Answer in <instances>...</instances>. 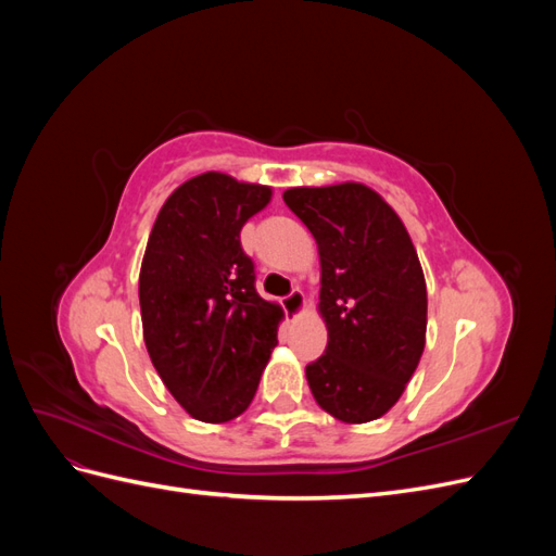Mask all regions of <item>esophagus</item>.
<instances>
[{"label": "esophagus", "mask_w": 556, "mask_h": 556, "mask_svg": "<svg viewBox=\"0 0 556 556\" xmlns=\"http://www.w3.org/2000/svg\"><path fill=\"white\" fill-rule=\"evenodd\" d=\"M304 306H306V299H304V292H301L299 288L292 290L288 296H282V308H285V313L292 315V317L301 315Z\"/></svg>", "instance_id": "1"}]
</instances>
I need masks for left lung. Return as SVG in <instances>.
Here are the masks:
<instances>
[{"instance_id": "1", "label": "left lung", "mask_w": 556, "mask_h": 556, "mask_svg": "<svg viewBox=\"0 0 556 556\" xmlns=\"http://www.w3.org/2000/svg\"><path fill=\"white\" fill-rule=\"evenodd\" d=\"M319 250L329 341L306 366L319 408L348 425L371 422L406 390L425 350L427 282L406 227L362 182L282 194Z\"/></svg>"}]
</instances>
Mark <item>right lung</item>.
Returning a JSON list of instances; mask_svg holds the SVG:
<instances>
[{"label": "right lung", "instance_id": "1", "mask_svg": "<svg viewBox=\"0 0 556 556\" xmlns=\"http://www.w3.org/2000/svg\"><path fill=\"white\" fill-rule=\"evenodd\" d=\"M271 188L208 172L164 201L139 276L143 341L166 390L201 422H229L278 345L280 306L255 290L241 229Z\"/></svg>", "mask_w": 556, "mask_h": 556}]
</instances>
